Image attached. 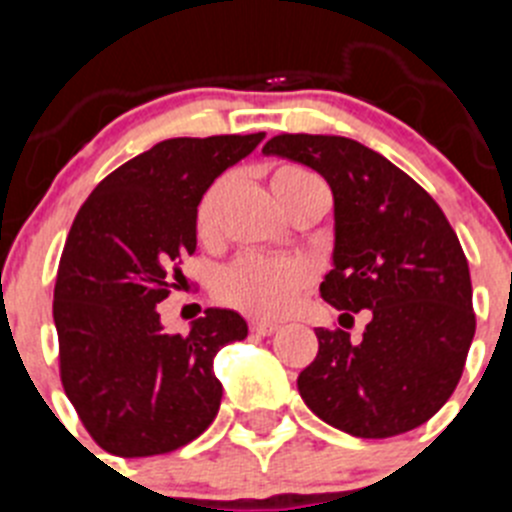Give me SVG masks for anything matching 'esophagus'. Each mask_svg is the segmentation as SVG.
I'll return each mask as SVG.
<instances>
[{
  "mask_svg": "<svg viewBox=\"0 0 512 512\" xmlns=\"http://www.w3.org/2000/svg\"><path fill=\"white\" fill-rule=\"evenodd\" d=\"M251 330L256 336H274L279 330L277 323H266V320H251Z\"/></svg>",
  "mask_w": 512,
  "mask_h": 512,
  "instance_id": "obj_1",
  "label": "esophagus"
}]
</instances>
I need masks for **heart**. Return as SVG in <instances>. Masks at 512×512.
Segmentation results:
<instances>
[{
	"label": "heart",
	"mask_w": 512,
	"mask_h": 512,
	"mask_svg": "<svg viewBox=\"0 0 512 512\" xmlns=\"http://www.w3.org/2000/svg\"><path fill=\"white\" fill-rule=\"evenodd\" d=\"M312 179L300 166H279L271 176V187ZM223 194V182H215L197 207V233L210 235L215 228L217 202ZM312 266L302 259H274V256H241L217 279V295L228 305L241 307L261 318H279L295 305L297 295L310 284Z\"/></svg>",
	"instance_id": "heart-1"
}]
</instances>
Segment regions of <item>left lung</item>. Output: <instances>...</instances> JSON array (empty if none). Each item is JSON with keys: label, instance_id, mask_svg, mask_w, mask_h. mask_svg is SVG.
<instances>
[{"label": "left lung", "instance_id": "1", "mask_svg": "<svg viewBox=\"0 0 512 512\" xmlns=\"http://www.w3.org/2000/svg\"><path fill=\"white\" fill-rule=\"evenodd\" d=\"M261 153L328 182L333 269L320 295L341 315H372L359 341L346 330H315L318 356L297 379L302 400L348 436L413 431L456 390L477 325L454 228L420 184L351 138L274 135Z\"/></svg>", "mask_w": 512, "mask_h": 512}]
</instances>
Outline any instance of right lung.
Wrapping results in <instances>:
<instances>
[{"label":"right lung","instance_id":"right-lung-1","mask_svg":"<svg viewBox=\"0 0 512 512\" xmlns=\"http://www.w3.org/2000/svg\"><path fill=\"white\" fill-rule=\"evenodd\" d=\"M253 135L161 140L97 184L63 246L53 289L61 382L94 441L135 459L187 446L223 397L217 351L248 336L210 307L187 336L158 315L197 248V207L217 176L253 153Z\"/></svg>","mask_w":512,"mask_h":512}]
</instances>
